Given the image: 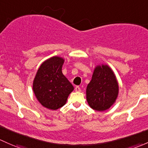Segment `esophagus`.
Instances as JSON below:
<instances>
[{
    "instance_id": "1",
    "label": "esophagus",
    "mask_w": 148,
    "mask_h": 148,
    "mask_svg": "<svg viewBox=\"0 0 148 148\" xmlns=\"http://www.w3.org/2000/svg\"><path fill=\"white\" fill-rule=\"evenodd\" d=\"M75 91H77V92H80L81 91V88H80V87L79 86H76L75 87Z\"/></svg>"
}]
</instances>
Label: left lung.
Segmentation results:
<instances>
[{"label":"left lung","mask_w":148,"mask_h":148,"mask_svg":"<svg viewBox=\"0 0 148 148\" xmlns=\"http://www.w3.org/2000/svg\"><path fill=\"white\" fill-rule=\"evenodd\" d=\"M119 94L116 76L108 65L97 66L86 88V100L91 108L98 111L108 109Z\"/></svg>","instance_id":"8db88e82"}]
</instances>
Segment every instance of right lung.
Here are the masks:
<instances>
[{"mask_svg": "<svg viewBox=\"0 0 148 148\" xmlns=\"http://www.w3.org/2000/svg\"><path fill=\"white\" fill-rule=\"evenodd\" d=\"M64 59L53 57L43 62L33 82V91L39 102L44 107L57 110L66 103L72 84L62 74Z\"/></svg>", "mask_w": 148, "mask_h": 148, "instance_id": "add662e5", "label": "right lung"}]
</instances>
